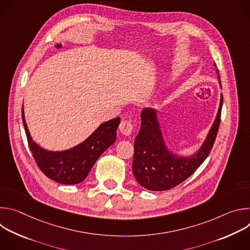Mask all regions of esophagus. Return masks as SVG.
<instances>
[{
	"mask_svg": "<svg viewBox=\"0 0 250 250\" xmlns=\"http://www.w3.org/2000/svg\"><path fill=\"white\" fill-rule=\"evenodd\" d=\"M120 131L125 135H129L132 132L133 125L129 121H122L120 124Z\"/></svg>",
	"mask_w": 250,
	"mask_h": 250,
	"instance_id": "obj_1",
	"label": "esophagus"
}]
</instances>
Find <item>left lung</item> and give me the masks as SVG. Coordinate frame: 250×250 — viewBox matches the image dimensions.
Instances as JSON below:
<instances>
[{
    "mask_svg": "<svg viewBox=\"0 0 250 250\" xmlns=\"http://www.w3.org/2000/svg\"><path fill=\"white\" fill-rule=\"evenodd\" d=\"M222 106L223 95L217 118L206 140L199 151L190 157H181L170 152L165 146L156 111L149 108L142 111L141 127L134 140L132 158V172L137 183L150 191H166L189 178L205 161L215 144L221 124Z\"/></svg>",
    "mask_w": 250,
    "mask_h": 250,
    "instance_id": "obj_1",
    "label": "left lung"
}]
</instances>
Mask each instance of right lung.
I'll return each mask as SVG.
<instances>
[{
	"label": "right lung",
	"mask_w": 250,
	"mask_h": 250,
	"mask_svg": "<svg viewBox=\"0 0 250 250\" xmlns=\"http://www.w3.org/2000/svg\"><path fill=\"white\" fill-rule=\"evenodd\" d=\"M21 117L29 149L39 168L51 180L65 185L78 184L85 179L97 159L116 141L117 129L121 123L120 118L105 122L77 146L65 151L52 152L32 141L25 124L23 109Z\"/></svg>",
	"instance_id": "1"
}]
</instances>
